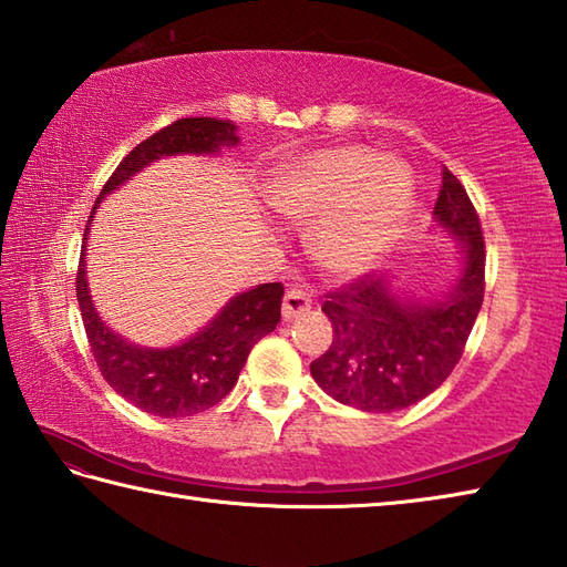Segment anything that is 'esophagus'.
I'll use <instances>...</instances> for the list:
<instances>
[{
  "mask_svg": "<svg viewBox=\"0 0 567 567\" xmlns=\"http://www.w3.org/2000/svg\"><path fill=\"white\" fill-rule=\"evenodd\" d=\"M308 308H310V298L300 291V288H288L284 293V306H281L284 320H293L298 316H303Z\"/></svg>",
  "mask_w": 567,
  "mask_h": 567,
  "instance_id": "esophagus-1",
  "label": "esophagus"
}]
</instances>
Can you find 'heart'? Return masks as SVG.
<instances>
[{
  "mask_svg": "<svg viewBox=\"0 0 567 567\" xmlns=\"http://www.w3.org/2000/svg\"><path fill=\"white\" fill-rule=\"evenodd\" d=\"M269 207L310 227V251L328 271L354 276L394 245L413 205L403 161L342 146L281 168L264 188Z\"/></svg>",
  "mask_w": 567,
  "mask_h": 567,
  "instance_id": "heart-1",
  "label": "heart"
}]
</instances>
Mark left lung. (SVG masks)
<instances>
[{
  "label": "left lung",
  "mask_w": 567,
  "mask_h": 567,
  "mask_svg": "<svg viewBox=\"0 0 567 567\" xmlns=\"http://www.w3.org/2000/svg\"><path fill=\"white\" fill-rule=\"evenodd\" d=\"M435 223L462 241V276L433 303L399 300L384 276H360L326 293L332 344L310 362L318 386L344 406L391 413L443 384L465 352L484 300V237L465 186L443 168Z\"/></svg>",
  "instance_id": "8db88e82"
}]
</instances>
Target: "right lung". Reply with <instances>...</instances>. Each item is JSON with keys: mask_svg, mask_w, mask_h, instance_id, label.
Returning a JSON list of instances; mask_svg holds the SVG:
<instances>
[{"mask_svg": "<svg viewBox=\"0 0 567 567\" xmlns=\"http://www.w3.org/2000/svg\"><path fill=\"white\" fill-rule=\"evenodd\" d=\"M235 132L237 126L233 122L213 117H188L164 126L122 158V164L114 168L102 188L97 203L130 181L134 173L154 164L156 158L173 154H215L219 146L239 142ZM97 203L92 213L97 210ZM75 293L90 352L107 384L136 409L161 415V419H181V415L215 406L233 391L254 344L279 326L284 286L261 284L247 293L235 296L219 310V316L210 320V326L168 350L130 344L100 320L87 291L85 245L80 251Z\"/></svg>", "mask_w": 567, "mask_h": 567, "instance_id": "add662e5", "label": "right lung"}]
</instances>
